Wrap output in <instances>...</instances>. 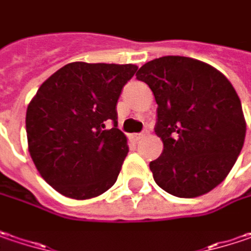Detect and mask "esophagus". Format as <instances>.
I'll use <instances>...</instances> for the list:
<instances>
[{"label":"esophagus","mask_w":251,"mask_h":251,"mask_svg":"<svg viewBox=\"0 0 251 251\" xmlns=\"http://www.w3.org/2000/svg\"><path fill=\"white\" fill-rule=\"evenodd\" d=\"M131 138L134 141H140V140H143L144 138V134H132Z\"/></svg>","instance_id":"esophagus-1"}]
</instances>
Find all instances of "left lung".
<instances>
[{
  "label": "left lung",
  "mask_w": 251,
  "mask_h": 251,
  "mask_svg": "<svg viewBox=\"0 0 251 251\" xmlns=\"http://www.w3.org/2000/svg\"><path fill=\"white\" fill-rule=\"evenodd\" d=\"M135 76L158 104L155 134L164 151L150 162L154 181L178 198L210 192L245 144V116L232 83L210 65L185 56L154 59Z\"/></svg>",
  "instance_id": "1"
}]
</instances>
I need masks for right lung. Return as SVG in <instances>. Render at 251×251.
Returning a JSON list of instances; mask_svg holds the SVG:
<instances>
[{
	"label": "right lung",
	"mask_w": 251,
	"mask_h": 251,
	"mask_svg": "<svg viewBox=\"0 0 251 251\" xmlns=\"http://www.w3.org/2000/svg\"><path fill=\"white\" fill-rule=\"evenodd\" d=\"M137 69L73 62L38 89L26 110L28 150L41 176L59 194L90 199L116 183L128 152L116 106Z\"/></svg>",
	"instance_id": "right-lung-1"
}]
</instances>
